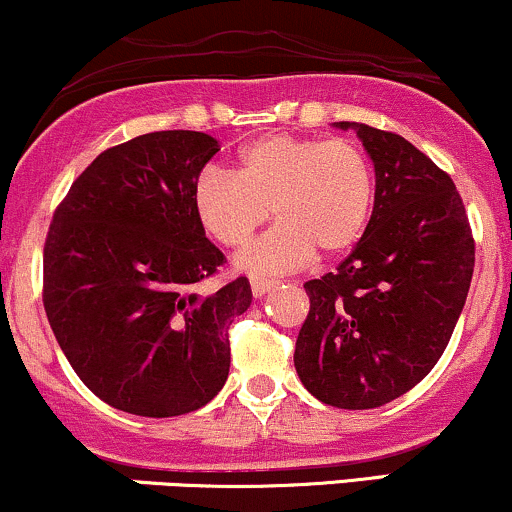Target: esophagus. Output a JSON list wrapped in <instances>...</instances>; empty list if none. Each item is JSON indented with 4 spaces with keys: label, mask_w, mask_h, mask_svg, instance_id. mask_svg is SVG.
<instances>
[{
    "label": "esophagus",
    "mask_w": 512,
    "mask_h": 512,
    "mask_svg": "<svg viewBox=\"0 0 512 512\" xmlns=\"http://www.w3.org/2000/svg\"><path fill=\"white\" fill-rule=\"evenodd\" d=\"M249 282H251V292H254V297H263V294L270 292L275 285H278V282H275V280L258 278V275H251Z\"/></svg>",
    "instance_id": "34e87169"
}]
</instances>
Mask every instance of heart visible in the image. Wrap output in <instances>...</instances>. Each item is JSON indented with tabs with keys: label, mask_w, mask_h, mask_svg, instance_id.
Masks as SVG:
<instances>
[{
	"label": "heart",
	"mask_w": 512,
	"mask_h": 512,
	"mask_svg": "<svg viewBox=\"0 0 512 512\" xmlns=\"http://www.w3.org/2000/svg\"><path fill=\"white\" fill-rule=\"evenodd\" d=\"M194 210L213 239L239 246L268 220L275 227L237 256L251 273H285L309 256H335L364 234L374 203V170L352 138L275 131L239 150L237 170L206 167L196 177Z\"/></svg>",
	"instance_id": "1"
}]
</instances>
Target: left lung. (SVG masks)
Instances as JSON below:
<instances>
[{"instance_id": "8db88e82", "label": "left lung", "mask_w": 512, "mask_h": 512, "mask_svg": "<svg viewBox=\"0 0 512 512\" xmlns=\"http://www.w3.org/2000/svg\"><path fill=\"white\" fill-rule=\"evenodd\" d=\"M357 129L374 160V213L335 273L304 282L309 316L294 366L314 398L374 410L434 369L458 323L474 270V237L453 179L407 138Z\"/></svg>"}]
</instances>
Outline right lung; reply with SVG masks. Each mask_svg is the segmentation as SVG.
Here are the masks:
<instances>
[{
    "label": "right lung",
    "mask_w": 512,
    "mask_h": 512,
    "mask_svg": "<svg viewBox=\"0 0 512 512\" xmlns=\"http://www.w3.org/2000/svg\"><path fill=\"white\" fill-rule=\"evenodd\" d=\"M220 146L201 131H153L112 146L54 210L42 251V304L71 369L138 417L208 405L230 374L246 278L196 292L225 263L194 210L196 177Z\"/></svg>",
    "instance_id": "obj_1"
}]
</instances>
